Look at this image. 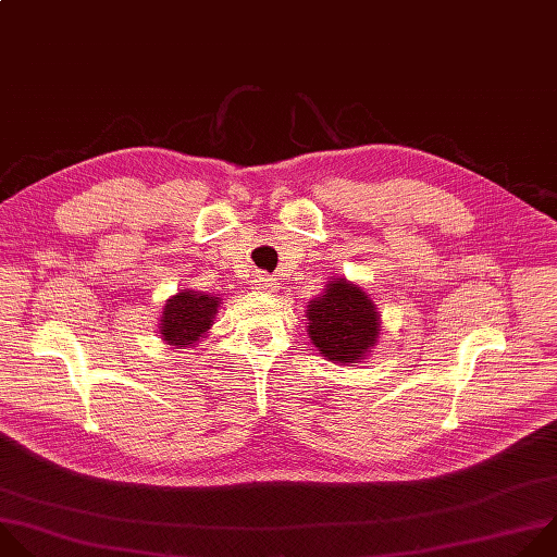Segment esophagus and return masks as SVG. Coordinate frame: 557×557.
I'll list each match as a JSON object with an SVG mask.
<instances>
[{"mask_svg":"<svg viewBox=\"0 0 557 557\" xmlns=\"http://www.w3.org/2000/svg\"><path fill=\"white\" fill-rule=\"evenodd\" d=\"M252 283H255L257 289H272V287H274V278H272L270 274H263V272L257 274Z\"/></svg>","mask_w":557,"mask_h":557,"instance_id":"34e87169","label":"esophagus"}]
</instances>
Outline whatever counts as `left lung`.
<instances>
[{
	"instance_id": "1",
	"label": "left lung",
	"mask_w": 557,
	"mask_h": 557,
	"mask_svg": "<svg viewBox=\"0 0 557 557\" xmlns=\"http://www.w3.org/2000/svg\"><path fill=\"white\" fill-rule=\"evenodd\" d=\"M307 331L315 349L336 364L362 360L377 343L380 313L362 287L347 278L329 281L307 305Z\"/></svg>"
}]
</instances>
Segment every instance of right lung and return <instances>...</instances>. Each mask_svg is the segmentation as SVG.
<instances>
[{
	"label": "right lung",
	"mask_w": 557,
	"mask_h": 557,
	"mask_svg": "<svg viewBox=\"0 0 557 557\" xmlns=\"http://www.w3.org/2000/svg\"><path fill=\"white\" fill-rule=\"evenodd\" d=\"M216 309H219L216 296L195 292V289L177 292L166 300L160 318L162 341L175 349L193 347L212 326V318L216 315Z\"/></svg>",
	"instance_id": "obj_1"
}]
</instances>
